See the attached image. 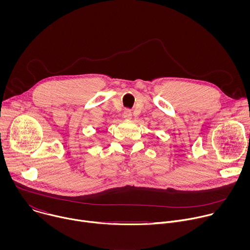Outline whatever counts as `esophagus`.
<instances>
[{
	"mask_svg": "<svg viewBox=\"0 0 250 250\" xmlns=\"http://www.w3.org/2000/svg\"><path fill=\"white\" fill-rule=\"evenodd\" d=\"M131 111L129 110V109H125V111H124V118L125 119H126V120H129L130 118H131Z\"/></svg>",
	"mask_w": 250,
	"mask_h": 250,
	"instance_id": "esophagus-1",
	"label": "esophagus"
}]
</instances>
